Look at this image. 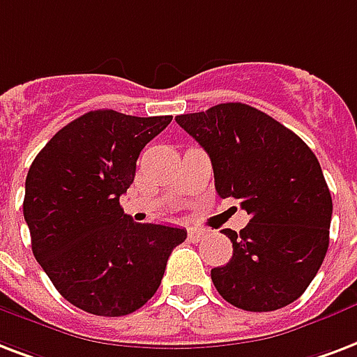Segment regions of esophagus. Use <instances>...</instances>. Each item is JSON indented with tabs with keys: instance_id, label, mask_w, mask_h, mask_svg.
<instances>
[{
	"instance_id": "obj_1",
	"label": "esophagus",
	"mask_w": 357,
	"mask_h": 357,
	"mask_svg": "<svg viewBox=\"0 0 357 357\" xmlns=\"http://www.w3.org/2000/svg\"><path fill=\"white\" fill-rule=\"evenodd\" d=\"M187 234H189L190 241H195V243H198V241H200V239L206 236V232H204V230H200V228H189V232Z\"/></svg>"
}]
</instances>
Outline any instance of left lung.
<instances>
[{"label":"left lung","instance_id":"left-lung-1","mask_svg":"<svg viewBox=\"0 0 357 357\" xmlns=\"http://www.w3.org/2000/svg\"><path fill=\"white\" fill-rule=\"evenodd\" d=\"M211 159L215 189L251 215L234 232L227 266L211 269L217 292L238 309L277 311L305 292L330 245L333 204L320 162L296 132L243 102L176 116Z\"/></svg>","mask_w":357,"mask_h":357}]
</instances>
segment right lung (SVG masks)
Masks as SVG:
<instances>
[{"label": "right lung", "instance_id": "1", "mask_svg": "<svg viewBox=\"0 0 357 357\" xmlns=\"http://www.w3.org/2000/svg\"><path fill=\"white\" fill-rule=\"evenodd\" d=\"M172 116L93 110L52 136L29 167L24 219L31 249L69 303L97 317H125L157 292L183 228L135 222L119 197L136 159Z\"/></svg>", "mask_w": 357, "mask_h": 357}]
</instances>
